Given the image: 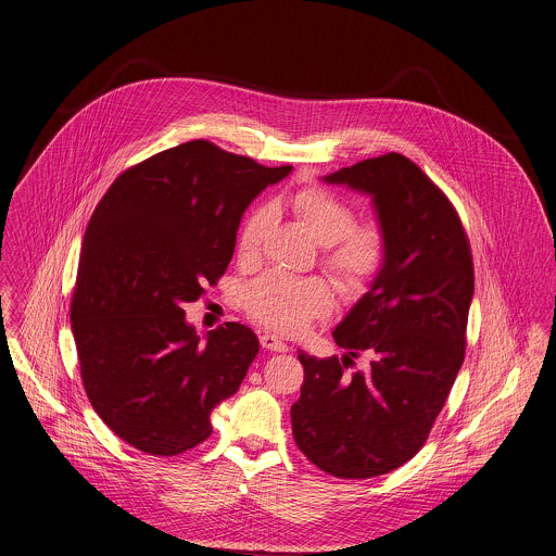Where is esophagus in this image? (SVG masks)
<instances>
[{
	"mask_svg": "<svg viewBox=\"0 0 556 556\" xmlns=\"http://www.w3.org/2000/svg\"><path fill=\"white\" fill-rule=\"evenodd\" d=\"M260 345L264 348V350H268V352H288L290 348L281 341V339H277L275 334H262L260 337Z\"/></svg>",
	"mask_w": 556,
	"mask_h": 556,
	"instance_id": "1",
	"label": "esophagus"
}]
</instances>
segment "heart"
<instances>
[{"instance_id": "obj_1", "label": "heart", "mask_w": 556, "mask_h": 556, "mask_svg": "<svg viewBox=\"0 0 556 556\" xmlns=\"http://www.w3.org/2000/svg\"><path fill=\"white\" fill-rule=\"evenodd\" d=\"M290 204L311 237L324 245L321 266L337 288L352 299L367 294L388 260L383 230L377 224H356L354 206L326 187H303L292 195ZM273 226V204L262 202L249 211L237 237L241 262L253 264L262 257ZM243 307L251 319L270 330L301 334L332 311L334 294L319 277L266 273L249 283Z\"/></svg>"}]
</instances>
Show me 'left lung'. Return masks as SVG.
Segmentation results:
<instances>
[{
    "instance_id": "obj_1",
    "label": "left lung",
    "mask_w": 556,
    "mask_h": 556,
    "mask_svg": "<svg viewBox=\"0 0 556 556\" xmlns=\"http://www.w3.org/2000/svg\"><path fill=\"white\" fill-rule=\"evenodd\" d=\"M324 181L369 193L388 260L332 332L348 354L299 352L305 381L292 432L321 471L367 480L414 458L445 405L467 348L473 260L456 208L405 155L363 160ZM361 353L370 367L348 374Z\"/></svg>"
}]
</instances>
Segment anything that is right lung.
<instances>
[{
	"mask_svg": "<svg viewBox=\"0 0 556 556\" xmlns=\"http://www.w3.org/2000/svg\"><path fill=\"white\" fill-rule=\"evenodd\" d=\"M290 170L191 140L127 168L96 206L70 321L89 403L136 450L195 447L245 379L253 330L226 321L202 341L184 305L226 273L251 200Z\"/></svg>",
	"mask_w": 556,
	"mask_h": 556,
	"instance_id": "1",
	"label": "right lung"
}]
</instances>
